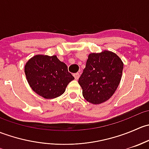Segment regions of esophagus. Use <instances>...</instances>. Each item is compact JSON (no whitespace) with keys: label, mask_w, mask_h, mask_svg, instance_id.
<instances>
[{"label":"esophagus","mask_w":149,"mask_h":149,"mask_svg":"<svg viewBox=\"0 0 149 149\" xmlns=\"http://www.w3.org/2000/svg\"><path fill=\"white\" fill-rule=\"evenodd\" d=\"M73 76H74V78H75V79H76V80H78V79H79V76H80V74H79V73H74V74H73Z\"/></svg>","instance_id":"34e87169"}]
</instances>
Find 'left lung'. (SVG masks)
I'll list each match as a JSON object with an SVG mask.
<instances>
[{
	"label": "left lung",
	"instance_id": "1",
	"mask_svg": "<svg viewBox=\"0 0 149 149\" xmlns=\"http://www.w3.org/2000/svg\"><path fill=\"white\" fill-rule=\"evenodd\" d=\"M123 69V61L114 52L89 54L79 79L84 99L94 104L109 100L119 86Z\"/></svg>",
	"mask_w": 149,
	"mask_h": 149
}]
</instances>
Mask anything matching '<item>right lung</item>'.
<instances>
[{"label":"right lung","instance_id":"obj_1","mask_svg":"<svg viewBox=\"0 0 149 149\" xmlns=\"http://www.w3.org/2000/svg\"><path fill=\"white\" fill-rule=\"evenodd\" d=\"M24 72L33 91L45 99L62 95L68 84L74 79L67 65L56 55H35L26 63Z\"/></svg>","mask_w":149,"mask_h":149}]
</instances>
